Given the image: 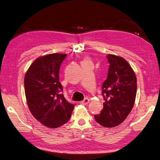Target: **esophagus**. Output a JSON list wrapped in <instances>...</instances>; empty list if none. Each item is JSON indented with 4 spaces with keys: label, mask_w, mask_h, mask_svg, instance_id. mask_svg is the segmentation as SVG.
Wrapping results in <instances>:
<instances>
[{
    "label": "esophagus",
    "mask_w": 160,
    "mask_h": 160,
    "mask_svg": "<svg viewBox=\"0 0 160 160\" xmlns=\"http://www.w3.org/2000/svg\"><path fill=\"white\" fill-rule=\"evenodd\" d=\"M89 102V99L88 98H85V99H84L83 101H82L80 102V103L82 104V105H87V104H88V103Z\"/></svg>",
    "instance_id": "esophagus-1"
}]
</instances>
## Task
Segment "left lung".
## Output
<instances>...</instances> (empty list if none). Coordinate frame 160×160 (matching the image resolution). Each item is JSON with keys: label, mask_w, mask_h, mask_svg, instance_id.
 I'll return each mask as SVG.
<instances>
[{"label": "left lung", "mask_w": 160, "mask_h": 160, "mask_svg": "<svg viewBox=\"0 0 160 160\" xmlns=\"http://www.w3.org/2000/svg\"><path fill=\"white\" fill-rule=\"evenodd\" d=\"M110 63L107 79L102 85L103 108L94 115L104 127H115L123 122L134 105L137 81L134 71L124 58L108 54Z\"/></svg>", "instance_id": "8db88e82"}]
</instances>
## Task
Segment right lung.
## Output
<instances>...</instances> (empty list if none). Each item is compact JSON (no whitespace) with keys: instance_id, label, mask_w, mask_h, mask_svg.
I'll use <instances>...</instances> for the list:
<instances>
[{"instance_id":"add662e5","label":"right lung","mask_w":160,"mask_h":160,"mask_svg":"<svg viewBox=\"0 0 160 160\" xmlns=\"http://www.w3.org/2000/svg\"><path fill=\"white\" fill-rule=\"evenodd\" d=\"M66 54L39 57L32 63L24 77L25 95L33 117L49 128H57L70 119L74 105L63 97L59 82V68Z\"/></svg>"}]
</instances>
